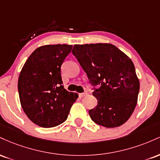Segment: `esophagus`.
<instances>
[{"label":"esophagus","instance_id":"1","mask_svg":"<svg viewBox=\"0 0 160 160\" xmlns=\"http://www.w3.org/2000/svg\"><path fill=\"white\" fill-rule=\"evenodd\" d=\"M86 95H87V92H82V93H80V94H79V96H80V98H82V97H84Z\"/></svg>","mask_w":160,"mask_h":160}]
</instances>
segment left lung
Returning a JSON list of instances; mask_svg holds the SVG:
<instances>
[{
    "mask_svg": "<svg viewBox=\"0 0 160 160\" xmlns=\"http://www.w3.org/2000/svg\"><path fill=\"white\" fill-rule=\"evenodd\" d=\"M72 53L87 74L98 100L95 108L89 111L92 120L106 128L125 123L135 110L140 89L132 60L111 43L74 45Z\"/></svg>",
    "mask_w": 160,
    "mask_h": 160,
    "instance_id": "8db88e82",
    "label": "left lung"
}]
</instances>
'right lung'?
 Instances as JSON below:
<instances>
[{"mask_svg": "<svg viewBox=\"0 0 160 160\" xmlns=\"http://www.w3.org/2000/svg\"><path fill=\"white\" fill-rule=\"evenodd\" d=\"M72 46L46 45L25 62L18 80L20 103L27 117L40 127L51 128L67 120L78 95L62 86L61 66Z\"/></svg>", "mask_w": 160, "mask_h": 160, "instance_id": "add662e5", "label": "right lung"}]
</instances>
